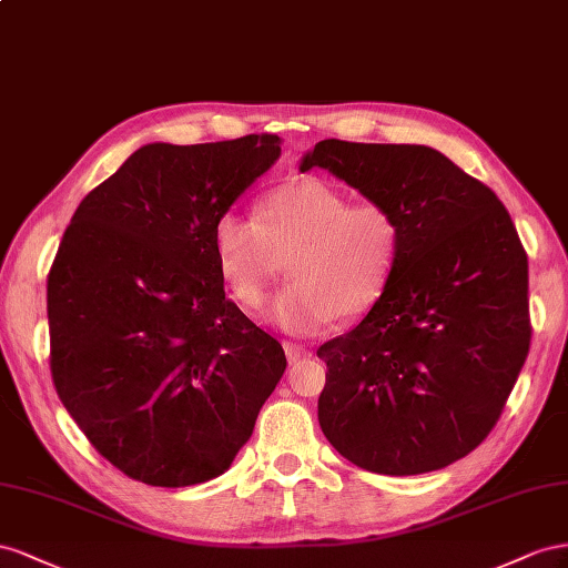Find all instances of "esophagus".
Listing matches in <instances>:
<instances>
[{
	"label": "esophagus",
	"mask_w": 568,
	"mask_h": 568,
	"mask_svg": "<svg viewBox=\"0 0 568 568\" xmlns=\"http://www.w3.org/2000/svg\"><path fill=\"white\" fill-rule=\"evenodd\" d=\"M283 347H285V354H287V362L290 364H297V362L310 359V356H312L310 349L297 345V343H283Z\"/></svg>",
	"instance_id": "esophagus-1"
}]
</instances>
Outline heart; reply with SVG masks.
I'll use <instances>...</instances> for the list:
<instances>
[{"instance_id":"1","label":"heart","mask_w":568,"mask_h":568,"mask_svg":"<svg viewBox=\"0 0 568 568\" xmlns=\"http://www.w3.org/2000/svg\"><path fill=\"white\" fill-rule=\"evenodd\" d=\"M399 223L378 202L349 204L318 178H302L264 194L256 221L225 212L214 225V256L223 283L250 312L264 306L283 258L290 283L268 310L287 333L312 335L335 316L366 314L397 264Z\"/></svg>"}]
</instances>
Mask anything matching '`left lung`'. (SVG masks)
Here are the masks:
<instances>
[{"instance_id":"obj_1","label":"left lung","mask_w":568,"mask_h":568,"mask_svg":"<svg viewBox=\"0 0 568 568\" xmlns=\"http://www.w3.org/2000/svg\"><path fill=\"white\" fill-rule=\"evenodd\" d=\"M326 169L399 223L397 264L359 326L316 349L318 424L359 468L437 471L474 452L530 347L528 256L497 194L426 144L321 140Z\"/></svg>"}]
</instances>
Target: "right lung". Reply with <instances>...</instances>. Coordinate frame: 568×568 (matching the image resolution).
<instances>
[{"instance_id":"obj_1","label":"right lung","mask_w":568,"mask_h":568,"mask_svg":"<svg viewBox=\"0 0 568 568\" xmlns=\"http://www.w3.org/2000/svg\"><path fill=\"white\" fill-rule=\"evenodd\" d=\"M281 156L278 135L144 144L80 202L47 278L52 378L78 428L140 483L231 468L287 366L225 300L214 225Z\"/></svg>"}]
</instances>
